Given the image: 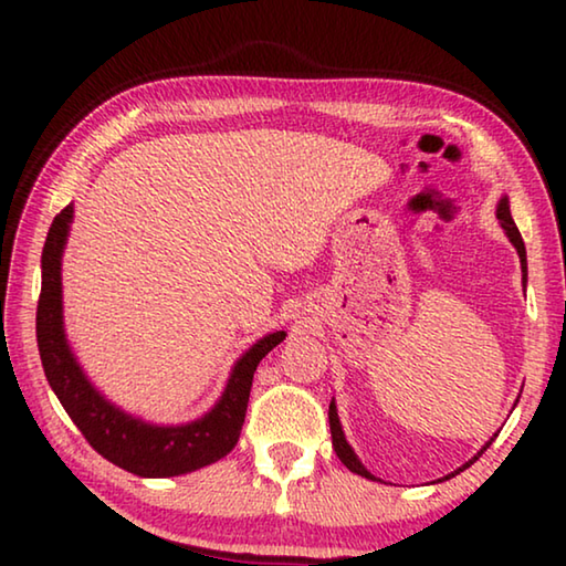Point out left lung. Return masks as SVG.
I'll use <instances>...</instances> for the list:
<instances>
[{
	"label": "left lung",
	"instance_id": "1",
	"mask_svg": "<svg viewBox=\"0 0 566 566\" xmlns=\"http://www.w3.org/2000/svg\"><path fill=\"white\" fill-rule=\"evenodd\" d=\"M496 219H500L502 222V227H504V232H506V237H510V242L514 244V249H516V254H520V262H522V280H526V249H524V242H522V234H520V229H516V224H514V219H512V212H510V199L506 197H502L500 199V205H496ZM329 429H332V444H334V452H337V457L342 459V464L349 469V472H354V474H359V476H367V479H377L375 474L371 472H367V469H364V464L359 462V457L354 454V449L349 447V442L347 439H344V432H342V424H339V415H337V405H334V399H332V405H329ZM496 437V434H494ZM494 437L490 439V442H486L482 449H479V452L469 459L467 464H462L457 469V472H452V474H447L444 479H452L454 474H459V472H464L467 467H472L479 457H482L484 452H486V447H490L492 442H494Z\"/></svg>",
	"mask_w": 566,
	"mask_h": 566
}]
</instances>
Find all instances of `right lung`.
Here are the masks:
<instances>
[{"label":"right lung","mask_w":566,"mask_h":566,"mask_svg":"<svg viewBox=\"0 0 566 566\" xmlns=\"http://www.w3.org/2000/svg\"><path fill=\"white\" fill-rule=\"evenodd\" d=\"M72 217L74 209L66 205L54 217L46 234L42 252V294L36 304V344H40L42 367L64 411L104 459L137 476H179L227 457L242 434L256 364L276 344L284 342L286 334H266L239 357L222 397L202 419L179 427H159L127 415L109 399H104L84 377L64 337L62 252Z\"/></svg>","instance_id":"add662e5"}]
</instances>
